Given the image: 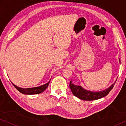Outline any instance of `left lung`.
Wrapping results in <instances>:
<instances>
[{
  "label": "left lung",
  "mask_w": 126,
  "mask_h": 126,
  "mask_svg": "<svg viewBox=\"0 0 126 126\" xmlns=\"http://www.w3.org/2000/svg\"><path fill=\"white\" fill-rule=\"evenodd\" d=\"M119 62L120 64V60ZM116 81V80L114 83L112 84L108 88L101 91H97V92H96V91H91L87 90V89H84L81 86L74 85L72 82V80L70 82L69 87L74 96H76L77 97L82 100L90 101L99 99L100 98L105 97V96L107 95L108 93L110 92V91L113 88Z\"/></svg>",
  "instance_id": "left-lung-1"
}]
</instances>
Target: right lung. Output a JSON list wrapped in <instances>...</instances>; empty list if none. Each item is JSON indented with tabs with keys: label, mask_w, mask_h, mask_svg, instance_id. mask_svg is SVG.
<instances>
[{
	"label": "right lung",
	"mask_w": 126,
	"mask_h": 126,
	"mask_svg": "<svg viewBox=\"0 0 126 126\" xmlns=\"http://www.w3.org/2000/svg\"><path fill=\"white\" fill-rule=\"evenodd\" d=\"M50 80H49V82H47V83L45 84H44V85H42L37 87L28 88H23L19 87L18 86L15 85V84H13L12 82H11L12 84H13V85L15 87V88H16L18 91H19L20 93H22V94H41V93L44 92V91L47 88L48 85H49V84L50 83Z\"/></svg>",
	"instance_id": "1"
}]
</instances>
